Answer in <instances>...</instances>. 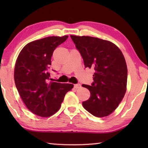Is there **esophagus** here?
Listing matches in <instances>:
<instances>
[{
    "label": "esophagus",
    "mask_w": 148,
    "mask_h": 148,
    "mask_svg": "<svg viewBox=\"0 0 148 148\" xmlns=\"http://www.w3.org/2000/svg\"><path fill=\"white\" fill-rule=\"evenodd\" d=\"M74 88L75 89H79L81 88V85L79 84H74Z\"/></svg>",
    "instance_id": "obj_1"
}]
</instances>
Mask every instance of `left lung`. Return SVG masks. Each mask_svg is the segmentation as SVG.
Here are the masks:
<instances>
[{"instance_id":"8db88e82","label":"left lung","mask_w":148,"mask_h":148,"mask_svg":"<svg viewBox=\"0 0 148 148\" xmlns=\"http://www.w3.org/2000/svg\"><path fill=\"white\" fill-rule=\"evenodd\" d=\"M71 37L83 57L85 67L95 71L91 86L82 85L91 93L82 105L95 117L109 116L119 106L127 91V67L123 55L108 40L88 36Z\"/></svg>"}]
</instances>
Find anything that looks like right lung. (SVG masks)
<instances>
[{
    "mask_svg": "<svg viewBox=\"0 0 148 148\" xmlns=\"http://www.w3.org/2000/svg\"><path fill=\"white\" fill-rule=\"evenodd\" d=\"M69 36H49L25 46L17 57L14 81L22 101L34 114L47 117L60 109L64 96L74 85L49 82L47 69L56 47Z\"/></svg>",
    "mask_w": 148,
    "mask_h": 148,
    "instance_id": "add662e5",
    "label": "right lung"
}]
</instances>
